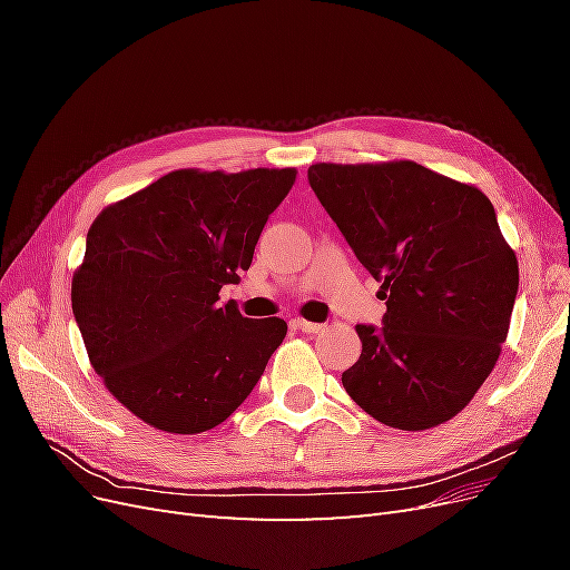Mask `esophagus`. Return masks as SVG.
<instances>
[{
    "label": "esophagus",
    "mask_w": 570,
    "mask_h": 570,
    "mask_svg": "<svg viewBox=\"0 0 570 570\" xmlns=\"http://www.w3.org/2000/svg\"><path fill=\"white\" fill-rule=\"evenodd\" d=\"M292 325H295L297 331L308 333V335H316V333H321V331H323V325H321V323H312V321H304V318H295V321H292Z\"/></svg>",
    "instance_id": "obj_1"
}]
</instances>
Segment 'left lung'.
<instances>
[{
    "mask_svg": "<svg viewBox=\"0 0 570 570\" xmlns=\"http://www.w3.org/2000/svg\"><path fill=\"white\" fill-rule=\"evenodd\" d=\"M308 185L387 306L383 327L356 325L344 390L390 428L454 419L492 373L519 295L492 202L413 161L314 164Z\"/></svg>",
    "mask_w": 570,
    "mask_h": 570,
    "instance_id": "1",
    "label": "left lung"
}]
</instances>
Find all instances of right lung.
<instances>
[{"label":"right lung","instance_id":"add662e5","mask_svg":"<svg viewBox=\"0 0 570 570\" xmlns=\"http://www.w3.org/2000/svg\"><path fill=\"white\" fill-rule=\"evenodd\" d=\"M295 168L174 170L107 206L88 230L71 302L116 400L151 428L197 435L243 404L287 333L218 304L252 266Z\"/></svg>","mask_w":570,"mask_h":570}]
</instances>
